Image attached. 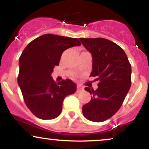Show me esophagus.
<instances>
[{"label": "esophagus", "mask_w": 149, "mask_h": 149, "mask_svg": "<svg viewBox=\"0 0 149 149\" xmlns=\"http://www.w3.org/2000/svg\"><path fill=\"white\" fill-rule=\"evenodd\" d=\"M82 91H83V87H81V86H80V85H78V86H77L76 92H82Z\"/></svg>", "instance_id": "34e87169"}]
</instances>
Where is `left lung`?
Segmentation results:
<instances>
[{
    "label": "left lung",
    "instance_id": "obj_1",
    "mask_svg": "<svg viewBox=\"0 0 149 149\" xmlns=\"http://www.w3.org/2000/svg\"><path fill=\"white\" fill-rule=\"evenodd\" d=\"M92 55V71L98 88L85 90L91 100L83 106V113L93 122H103L116 113L123 103L131 86V64L124 50L103 38H80Z\"/></svg>",
    "mask_w": 149,
    "mask_h": 149
}]
</instances>
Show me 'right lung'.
Listing matches in <instances>:
<instances>
[{
	"label": "right lung",
	"mask_w": 149,
	"mask_h": 149,
	"mask_svg": "<svg viewBox=\"0 0 149 149\" xmlns=\"http://www.w3.org/2000/svg\"><path fill=\"white\" fill-rule=\"evenodd\" d=\"M80 45L78 38L47 33L32 40L22 52L17 82L26 105L38 118H56L65 97L76 92L73 81L66 79L57 83L51 73L59 66L64 51Z\"/></svg>",
	"instance_id": "1"
}]
</instances>
